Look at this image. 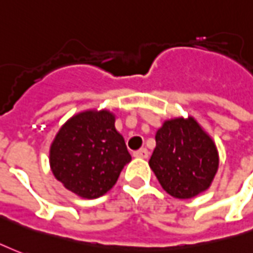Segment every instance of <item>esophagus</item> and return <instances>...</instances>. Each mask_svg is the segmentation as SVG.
Masks as SVG:
<instances>
[{
  "mask_svg": "<svg viewBox=\"0 0 253 253\" xmlns=\"http://www.w3.org/2000/svg\"><path fill=\"white\" fill-rule=\"evenodd\" d=\"M134 157H136V158H147L149 157V150L146 147H142L138 151H134Z\"/></svg>",
  "mask_w": 253,
  "mask_h": 253,
  "instance_id": "obj_1",
  "label": "esophagus"
}]
</instances>
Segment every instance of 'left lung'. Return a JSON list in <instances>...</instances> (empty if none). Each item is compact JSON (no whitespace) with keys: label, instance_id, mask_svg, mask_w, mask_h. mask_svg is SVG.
Listing matches in <instances>:
<instances>
[{"label":"left lung","instance_id":"8db88e82","mask_svg":"<svg viewBox=\"0 0 253 253\" xmlns=\"http://www.w3.org/2000/svg\"><path fill=\"white\" fill-rule=\"evenodd\" d=\"M155 142L149 165L166 193L188 200L209 189L218 170V150L193 117L165 121Z\"/></svg>","mask_w":253,"mask_h":253}]
</instances>
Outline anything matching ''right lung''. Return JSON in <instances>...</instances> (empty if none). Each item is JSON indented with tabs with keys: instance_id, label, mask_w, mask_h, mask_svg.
<instances>
[{
	"instance_id": "obj_1",
	"label": "right lung",
	"mask_w": 253,
	"mask_h": 253,
	"mask_svg": "<svg viewBox=\"0 0 253 253\" xmlns=\"http://www.w3.org/2000/svg\"><path fill=\"white\" fill-rule=\"evenodd\" d=\"M130 161L125 138L115 128V114L108 110L75 114L60 127L49 147L55 178L88 200L107 193Z\"/></svg>"
}]
</instances>
